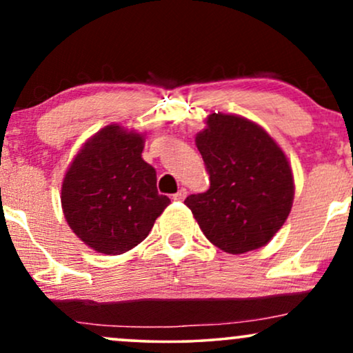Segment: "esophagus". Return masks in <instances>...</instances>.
<instances>
[{"label":"esophagus","instance_id":"1","mask_svg":"<svg viewBox=\"0 0 353 353\" xmlns=\"http://www.w3.org/2000/svg\"><path fill=\"white\" fill-rule=\"evenodd\" d=\"M185 196H188V189L181 188L179 190H177L176 194H172V199H174V201H184Z\"/></svg>","mask_w":353,"mask_h":353}]
</instances>
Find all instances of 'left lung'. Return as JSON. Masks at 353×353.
I'll list each match as a JSON object with an SVG mask.
<instances>
[{
    "instance_id": "obj_1",
    "label": "left lung",
    "mask_w": 353,
    "mask_h": 353,
    "mask_svg": "<svg viewBox=\"0 0 353 353\" xmlns=\"http://www.w3.org/2000/svg\"><path fill=\"white\" fill-rule=\"evenodd\" d=\"M196 144L210 185L184 204L204 236L229 254L265 245L292 208L294 177L285 154L257 124L221 112L208 117Z\"/></svg>"
}]
</instances>
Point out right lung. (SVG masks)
I'll return each instance as SVG.
<instances>
[{
    "mask_svg": "<svg viewBox=\"0 0 353 353\" xmlns=\"http://www.w3.org/2000/svg\"><path fill=\"white\" fill-rule=\"evenodd\" d=\"M143 148V136L106 125L83 145L63 181L68 224L101 254L131 250L171 204L157 192L156 171L141 157Z\"/></svg>",
    "mask_w": 353,
    "mask_h": 353,
    "instance_id": "1",
    "label": "right lung"
}]
</instances>
